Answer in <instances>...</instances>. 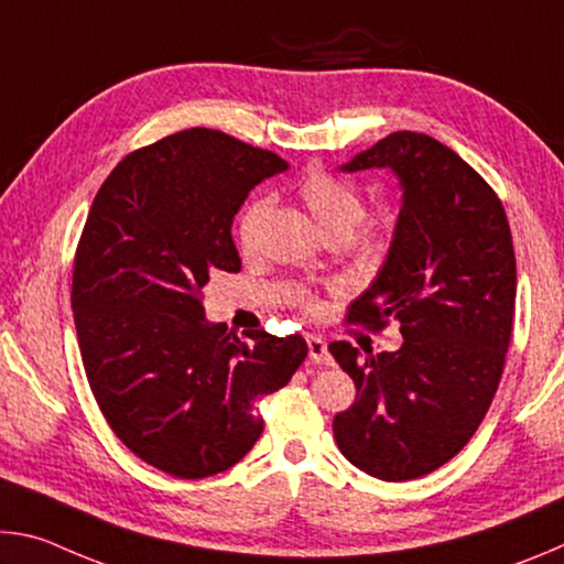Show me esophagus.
I'll list each match as a JSON object with an SVG mask.
<instances>
[{
  "label": "esophagus",
  "instance_id": "esophagus-1",
  "mask_svg": "<svg viewBox=\"0 0 564 564\" xmlns=\"http://www.w3.org/2000/svg\"><path fill=\"white\" fill-rule=\"evenodd\" d=\"M308 343V358L313 362H318V366H333V356L328 352V343L318 338V336H308L305 338Z\"/></svg>",
  "mask_w": 564,
  "mask_h": 564
}]
</instances>
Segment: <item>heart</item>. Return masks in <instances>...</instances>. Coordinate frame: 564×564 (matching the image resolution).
I'll return each mask as SVG.
<instances>
[{
	"label": "heart",
	"mask_w": 564,
	"mask_h": 564,
	"mask_svg": "<svg viewBox=\"0 0 564 564\" xmlns=\"http://www.w3.org/2000/svg\"><path fill=\"white\" fill-rule=\"evenodd\" d=\"M299 198L328 236H350L352 228L360 224L362 214H366V204H362L358 191L348 186L346 181L323 174V171H311L308 176L301 178ZM269 198H253L238 216L236 241L243 253H253L259 248L261 228L265 216H269ZM295 301L305 311L318 308V299L308 289H299Z\"/></svg>",
	"instance_id": "b5f03b06"
}]
</instances>
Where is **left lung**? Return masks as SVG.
<instances>
[{
	"mask_svg": "<svg viewBox=\"0 0 564 564\" xmlns=\"http://www.w3.org/2000/svg\"><path fill=\"white\" fill-rule=\"evenodd\" d=\"M340 169L400 178L386 263L348 323L383 330L398 321L403 346L360 356L348 340L330 343L356 383L333 435L358 470L415 480L463 451L500 386L518 291L510 224L488 181L427 133H390Z\"/></svg>",
	"mask_w": 564,
	"mask_h": 564,
	"instance_id": "8db88e82",
	"label": "left lung"
}]
</instances>
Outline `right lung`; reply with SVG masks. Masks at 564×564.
<instances>
[{
	"mask_svg": "<svg viewBox=\"0 0 564 564\" xmlns=\"http://www.w3.org/2000/svg\"><path fill=\"white\" fill-rule=\"evenodd\" d=\"M273 151L214 129L131 151L104 181L74 256L72 311L91 393L119 441L181 480L234 467L263 433L256 400L308 356L301 336L238 338L204 285L241 271L231 224Z\"/></svg>",
	"mask_w": 564,
	"mask_h": 564,
	"instance_id": "add662e5",
	"label": "right lung"
}]
</instances>
